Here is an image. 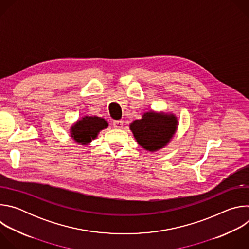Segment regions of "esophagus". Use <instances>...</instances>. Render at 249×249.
Returning <instances> with one entry per match:
<instances>
[{
    "label": "esophagus",
    "mask_w": 249,
    "mask_h": 249,
    "mask_svg": "<svg viewBox=\"0 0 249 249\" xmlns=\"http://www.w3.org/2000/svg\"><path fill=\"white\" fill-rule=\"evenodd\" d=\"M123 125H124V122L122 120H117L113 122V126L115 129H122Z\"/></svg>",
    "instance_id": "1"
}]
</instances>
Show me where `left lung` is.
Wrapping results in <instances>:
<instances>
[{
    "mask_svg": "<svg viewBox=\"0 0 249 249\" xmlns=\"http://www.w3.org/2000/svg\"><path fill=\"white\" fill-rule=\"evenodd\" d=\"M178 120L173 113L145 112L141 119L130 124L138 145L146 151L157 152L164 148L174 136Z\"/></svg>",
    "mask_w": 249,
    "mask_h": 249,
    "instance_id": "left-lung-1",
    "label": "left lung"
}]
</instances>
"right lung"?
<instances>
[{"mask_svg": "<svg viewBox=\"0 0 249 249\" xmlns=\"http://www.w3.org/2000/svg\"><path fill=\"white\" fill-rule=\"evenodd\" d=\"M108 127V122L104 118L97 116H84L77 120L70 129L72 139L78 144L87 146L94 139L99 132Z\"/></svg>", "mask_w": 249, "mask_h": 249, "instance_id": "obj_1", "label": "right lung"}]
</instances>
